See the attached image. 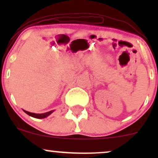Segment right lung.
Here are the masks:
<instances>
[{"instance_id":"1","label":"right lung","mask_w":158,"mask_h":158,"mask_svg":"<svg viewBox=\"0 0 158 158\" xmlns=\"http://www.w3.org/2000/svg\"><path fill=\"white\" fill-rule=\"evenodd\" d=\"M23 111L25 112L27 114H28L29 116H30V117H34V118H37V119H43V118H45V117H48L49 115H50L52 112L54 111L53 110H50V111H48V112H46V113H44V114H35V113H31V112H29V111H27V110H23Z\"/></svg>"}]
</instances>
